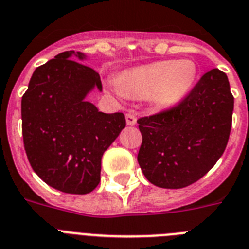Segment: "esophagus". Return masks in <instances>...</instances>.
Instances as JSON below:
<instances>
[{
  "mask_svg": "<svg viewBox=\"0 0 249 249\" xmlns=\"http://www.w3.org/2000/svg\"><path fill=\"white\" fill-rule=\"evenodd\" d=\"M125 119H126L127 125H135V123H137V118L131 112H127L126 115H125Z\"/></svg>",
  "mask_w": 249,
  "mask_h": 249,
  "instance_id": "obj_1",
  "label": "esophagus"
}]
</instances>
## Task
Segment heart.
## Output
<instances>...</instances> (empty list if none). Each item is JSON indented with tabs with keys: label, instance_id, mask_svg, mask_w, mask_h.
I'll list each match as a JSON object with an SVG mask.
<instances>
[{
	"label": "heart",
	"instance_id": "b5f03b06",
	"mask_svg": "<svg viewBox=\"0 0 249 249\" xmlns=\"http://www.w3.org/2000/svg\"><path fill=\"white\" fill-rule=\"evenodd\" d=\"M196 66L190 60H163L126 70L119 75L120 91L130 98L149 96L158 107L180 103L193 89Z\"/></svg>",
	"mask_w": 249,
	"mask_h": 249
}]
</instances>
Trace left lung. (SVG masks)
<instances>
[{"mask_svg": "<svg viewBox=\"0 0 249 249\" xmlns=\"http://www.w3.org/2000/svg\"><path fill=\"white\" fill-rule=\"evenodd\" d=\"M233 107L228 77L212 69L180 103L138 119V163L145 178L159 188L180 189L204 177L226 150Z\"/></svg>", "mask_w": 249, "mask_h": 249, "instance_id": "obj_1", "label": "left lung"}]
</instances>
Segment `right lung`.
<instances>
[{"label": "right lung", "mask_w": 249, "mask_h": 249, "mask_svg": "<svg viewBox=\"0 0 249 249\" xmlns=\"http://www.w3.org/2000/svg\"><path fill=\"white\" fill-rule=\"evenodd\" d=\"M81 53L65 51L32 73L21 101L22 137L34 172L64 193H90L100 183L101 157L126 125L85 100L100 75Z\"/></svg>", "instance_id": "add662e5"}]
</instances>
